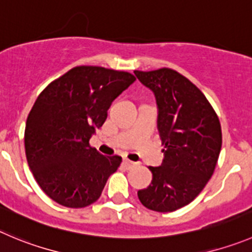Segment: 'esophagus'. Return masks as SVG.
I'll list each match as a JSON object with an SVG mask.
<instances>
[{
    "label": "esophagus",
    "mask_w": 252,
    "mask_h": 252,
    "mask_svg": "<svg viewBox=\"0 0 252 252\" xmlns=\"http://www.w3.org/2000/svg\"><path fill=\"white\" fill-rule=\"evenodd\" d=\"M122 163H124V166L126 167V168H131V167L136 166L135 162H132V160L127 159V158H124V162H122Z\"/></svg>",
    "instance_id": "obj_1"
}]
</instances>
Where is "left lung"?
Wrapping results in <instances>:
<instances>
[{
	"mask_svg": "<svg viewBox=\"0 0 252 252\" xmlns=\"http://www.w3.org/2000/svg\"><path fill=\"white\" fill-rule=\"evenodd\" d=\"M155 93L158 132L164 145L159 167H148L152 182L137 191L147 209L174 212L193 202L214 173L221 150L219 117L205 95L171 68L135 70Z\"/></svg>",
	"mask_w": 252,
	"mask_h": 252,
	"instance_id": "obj_1",
	"label": "left lung"
}]
</instances>
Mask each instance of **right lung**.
I'll return each mask as SVG.
<instances>
[{
  "mask_svg": "<svg viewBox=\"0 0 252 252\" xmlns=\"http://www.w3.org/2000/svg\"><path fill=\"white\" fill-rule=\"evenodd\" d=\"M136 80L128 71L80 65L48 84L27 117L25 148L38 186L66 208L96 202L122 162L89 143L111 102Z\"/></svg>",
  "mask_w": 252,
  "mask_h": 252,
  "instance_id": "right-lung-1",
  "label": "right lung"
}]
</instances>
